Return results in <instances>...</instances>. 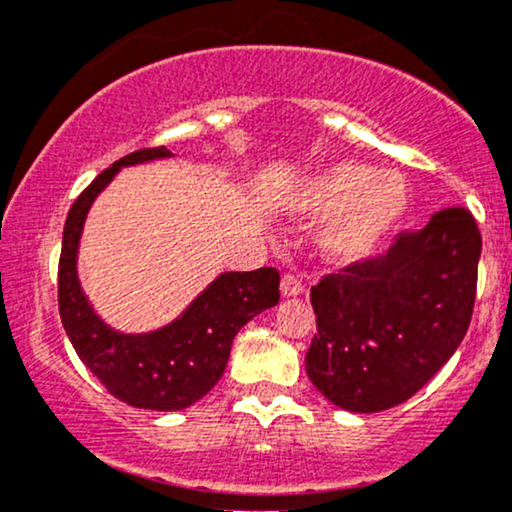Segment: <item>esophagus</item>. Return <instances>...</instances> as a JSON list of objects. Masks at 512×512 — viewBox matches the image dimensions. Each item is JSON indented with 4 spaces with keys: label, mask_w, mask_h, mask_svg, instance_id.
Listing matches in <instances>:
<instances>
[{
    "label": "esophagus",
    "mask_w": 512,
    "mask_h": 512,
    "mask_svg": "<svg viewBox=\"0 0 512 512\" xmlns=\"http://www.w3.org/2000/svg\"><path fill=\"white\" fill-rule=\"evenodd\" d=\"M301 293H303L301 276H296V274H284V276H281V296L293 298V296H301Z\"/></svg>",
    "instance_id": "obj_1"
}]
</instances>
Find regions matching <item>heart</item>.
I'll return each mask as SVG.
<instances>
[{
    "label": "heart",
    "instance_id": "b5f03b06",
    "mask_svg": "<svg viewBox=\"0 0 512 512\" xmlns=\"http://www.w3.org/2000/svg\"><path fill=\"white\" fill-rule=\"evenodd\" d=\"M409 192L397 173H378L361 161H339L320 170L303 195L305 211L332 216L322 231V248L332 260L368 255L407 211Z\"/></svg>",
    "mask_w": 512,
    "mask_h": 512
}]
</instances>
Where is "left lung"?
<instances>
[{"label":"left lung","mask_w":512,"mask_h":512,"mask_svg":"<svg viewBox=\"0 0 512 512\" xmlns=\"http://www.w3.org/2000/svg\"><path fill=\"white\" fill-rule=\"evenodd\" d=\"M481 233L464 207L399 233L378 260L351 262L310 289L317 334L305 370L337 407L373 414L407 402L467 334Z\"/></svg>","instance_id":"8db88e82"}]
</instances>
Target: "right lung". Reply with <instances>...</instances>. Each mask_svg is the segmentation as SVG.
Returning a JSON list of instances; mask_svg holds the SVG:
<instances>
[{
  "label": "right lung",
  "mask_w": 512,
  "mask_h": 512,
  "mask_svg": "<svg viewBox=\"0 0 512 512\" xmlns=\"http://www.w3.org/2000/svg\"><path fill=\"white\" fill-rule=\"evenodd\" d=\"M170 156L166 146L134 151L105 168L76 197L64 223L57 272L60 317L76 354L110 395L129 407L154 411L185 409L207 395L226 370L240 327L279 303V272L262 267L219 274L185 313L156 332L122 334L96 315L76 274V252L88 209L120 168Z\"/></svg>",
  "instance_id": "right-lung-1"
}]
</instances>
